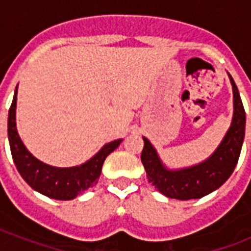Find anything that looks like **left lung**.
Wrapping results in <instances>:
<instances>
[{
	"mask_svg": "<svg viewBox=\"0 0 251 251\" xmlns=\"http://www.w3.org/2000/svg\"><path fill=\"white\" fill-rule=\"evenodd\" d=\"M229 79L233 88V118L222 143L208 159L193 167L168 169L151 142L143 137L145 146L141 159L149 182L168 198L179 201L202 198L219 189L233 173L245 138L246 116L237 86L230 75Z\"/></svg>",
	"mask_w": 251,
	"mask_h": 251,
	"instance_id": "obj_1",
	"label": "left lung"
}]
</instances>
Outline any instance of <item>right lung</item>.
<instances>
[{
  "label": "right lung",
  "instance_id": "right-lung-1",
  "mask_svg": "<svg viewBox=\"0 0 251 251\" xmlns=\"http://www.w3.org/2000/svg\"><path fill=\"white\" fill-rule=\"evenodd\" d=\"M18 86L14 92V99L9 109L7 118V135H9L10 150L14 164L21 173L25 182L33 190L49 198L58 201H70L76 195L83 193L88 187L98 183L101 173L104 160L110 152L117 149L122 139L109 142L101 147L94 157L83 163L82 165L70 168L52 167L37 160L28 150L25 149L23 142L19 138L15 122V109H17Z\"/></svg>",
  "mask_w": 251,
  "mask_h": 251
}]
</instances>
